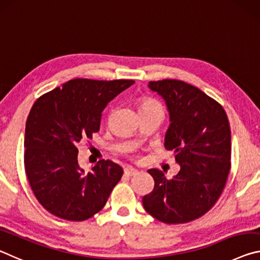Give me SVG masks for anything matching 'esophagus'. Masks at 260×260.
I'll return each instance as SVG.
<instances>
[{"label": "esophagus", "instance_id": "1", "mask_svg": "<svg viewBox=\"0 0 260 260\" xmlns=\"http://www.w3.org/2000/svg\"><path fill=\"white\" fill-rule=\"evenodd\" d=\"M138 173L137 169H135L133 167H126L124 169V174L125 175H129V176H133V175H136V174Z\"/></svg>", "mask_w": 260, "mask_h": 260}]
</instances>
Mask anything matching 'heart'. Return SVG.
I'll use <instances>...</instances> for the list:
<instances>
[{
	"mask_svg": "<svg viewBox=\"0 0 260 260\" xmlns=\"http://www.w3.org/2000/svg\"><path fill=\"white\" fill-rule=\"evenodd\" d=\"M138 108L140 112V110H144V109L162 108V106L160 105V102H158L154 99H152V98H143V99H140V101H139Z\"/></svg>",
	"mask_w": 260,
	"mask_h": 260,
	"instance_id": "b5f03b06",
	"label": "heart"
}]
</instances>
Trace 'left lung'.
<instances>
[{
    "label": "left lung",
    "instance_id": "left-lung-1",
    "mask_svg": "<svg viewBox=\"0 0 260 260\" xmlns=\"http://www.w3.org/2000/svg\"><path fill=\"white\" fill-rule=\"evenodd\" d=\"M166 100L170 125L165 147L176 153L180 172L167 178L147 170L154 189L143 197L153 218L168 224L186 223L206 214L218 202L231 172V125L222 106L198 87L177 79L150 82Z\"/></svg>",
    "mask_w": 260,
    "mask_h": 260
}]
</instances>
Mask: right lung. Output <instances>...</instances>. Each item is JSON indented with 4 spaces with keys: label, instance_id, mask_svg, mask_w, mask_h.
I'll list each match as a JSON object with an SVG mask.
<instances>
[{
    "label": "right lung",
    "instance_id": "obj_1",
    "mask_svg": "<svg viewBox=\"0 0 260 260\" xmlns=\"http://www.w3.org/2000/svg\"><path fill=\"white\" fill-rule=\"evenodd\" d=\"M134 83L76 78L34 102L25 126L24 166L37 201L49 213L84 221L106 205L123 169L100 160L84 173L77 146L100 130L102 110Z\"/></svg>",
    "mask_w": 260,
    "mask_h": 260
}]
</instances>
